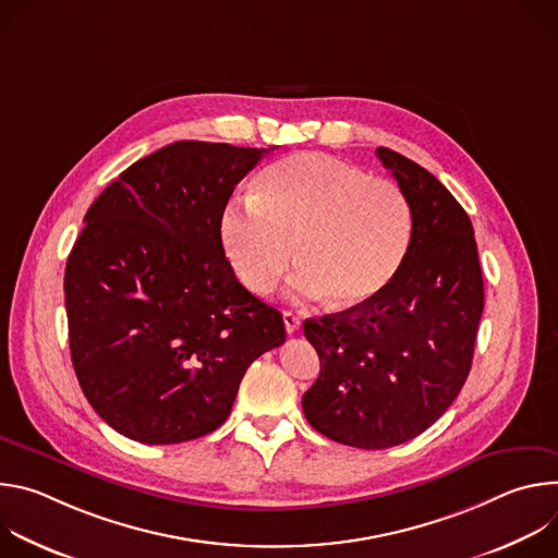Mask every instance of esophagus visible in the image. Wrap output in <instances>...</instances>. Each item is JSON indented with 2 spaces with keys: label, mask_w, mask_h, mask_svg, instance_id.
<instances>
[{
  "label": "esophagus",
  "mask_w": 558,
  "mask_h": 558,
  "mask_svg": "<svg viewBox=\"0 0 558 558\" xmlns=\"http://www.w3.org/2000/svg\"><path fill=\"white\" fill-rule=\"evenodd\" d=\"M282 320H284V329L287 333H295L300 329V317L293 311H284L282 313Z\"/></svg>",
  "instance_id": "34e87169"
}]
</instances>
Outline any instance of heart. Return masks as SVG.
<instances>
[{
	"label": "heart",
	"mask_w": 558,
	"mask_h": 558,
	"mask_svg": "<svg viewBox=\"0 0 558 558\" xmlns=\"http://www.w3.org/2000/svg\"><path fill=\"white\" fill-rule=\"evenodd\" d=\"M413 216L402 190L327 154L302 151L274 163L254 196L233 198L220 241L252 293L267 295L295 258L289 293L333 295L338 306L373 300L400 271Z\"/></svg>",
	"instance_id": "obj_1"
}]
</instances>
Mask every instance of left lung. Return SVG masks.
<instances>
[{"instance_id": "obj_1", "label": "left lung", "mask_w": 558, "mask_h": 558, "mask_svg": "<svg viewBox=\"0 0 558 558\" xmlns=\"http://www.w3.org/2000/svg\"><path fill=\"white\" fill-rule=\"evenodd\" d=\"M377 158L411 205L404 263L373 300L306 320L320 375L302 395L306 422L325 437L381 450L433 426L459 395L484 313L474 229L454 196L388 147Z\"/></svg>"}]
</instances>
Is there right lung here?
I'll use <instances>...</instances> for the list:
<instances>
[{"label": "right lung", "instance_id": "1", "mask_svg": "<svg viewBox=\"0 0 558 558\" xmlns=\"http://www.w3.org/2000/svg\"><path fill=\"white\" fill-rule=\"evenodd\" d=\"M271 149L177 141L121 172L84 218L63 276L70 355L90 407L128 439L216 430L250 364L287 338L220 241L233 187Z\"/></svg>", "mask_w": 558, "mask_h": 558}]
</instances>
